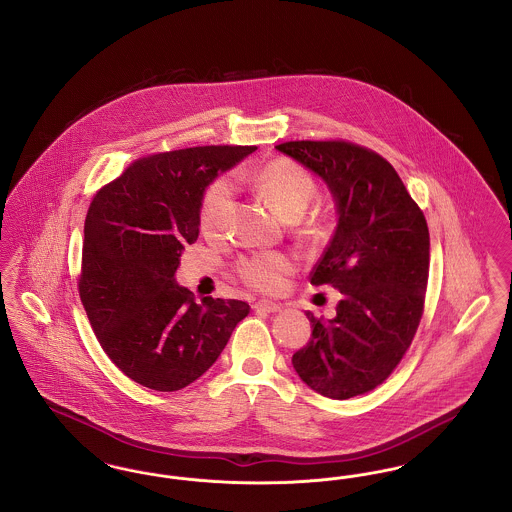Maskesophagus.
<instances>
[{
    "instance_id": "34e87169",
    "label": "esophagus",
    "mask_w": 512,
    "mask_h": 512,
    "mask_svg": "<svg viewBox=\"0 0 512 512\" xmlns=\"http://www.w3.org/2000/svg\"><path fill=\"white\" fill-rule=\"evenodd\" d=\"M255 311H263V313H278L282 307L278 303H272V301H257L253 305Z\"/></svg>"
}]
</instances>
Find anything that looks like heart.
<instances>
[{
  "mask_svg": "<svg viewBox=\"0 0 512 512\" xmlns=\"http://www.w3.org/2000/svg\"><path fill=\"white\" fill-rule=\"evenodd\" d=\"M259 194L286 220H293V232L299 238L315 240L324 224L318 215L299 217L318 192L313 174L292 159H274L255 172L253 178ZM232 205V184L217 178L203 194L199 209V224L207 236H219ZM236 274L245 286L263 293L280 292L286 278L292 274L293 261L276 251L253 253L236 263Z\"/></svg>",
  "mask_w": 512,
  "mask_h": 512,
  "instance_id": "1",
  "label": "heart"
}]
</instances>
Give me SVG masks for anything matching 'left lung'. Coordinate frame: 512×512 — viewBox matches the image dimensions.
<instances>
[{"instance_id":"left-lung-1","label":"left lung","mask_w":512,"mask_h":512,"mask_svg":"<svg viewBox=\"0 0 512 512\" xmlns=\"http://www.w3.org/2000/svg\"><path fill=\"white\" fill-rule=\"evenodd\" d=\"M317 172L338 205V228L318 259L313 286L340 290L336 317L311 313V340L295 351L299 378L324 397L349 399L390 378L413 343L430 270L422 209L390 163L345 140L276 146Z\"/></svg>"}]
</instances>
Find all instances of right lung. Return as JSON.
Instances as JSON below:
<instances>
[{
  "instance_id": "1",
  "label": "right lung",
  "mask_w": 512,
  "mask_h": 512,
  "mask_svg": "<svg viewBox=\"0 0 512 512\" xmlns=\"http://www.w3.org/2000/svg\"><path fill=\"white\" fill-rule=\"evenodd\" d=\"M255 146L151 153L94 195L78 293L101 349L136 384L176 391L219 359L249 305L174 282L182 249L199 236L205 188Z\"/></svg>"
}]
</instances>
